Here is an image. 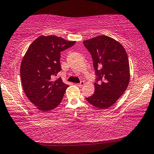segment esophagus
Listing matches in <instances>:
<instances>
[{
	"label": "esophagus",
	"instance_id": "esophagus-1",
	"mask_svg": "<svg viewBox=\"0 0 154 154\" xmlns=\"http://www.w3.org/2000/svg\"><path fill=\"white\" fill-rule=\"evenodd\" d=\"M84 83H85L84 82H83V81H82V82H80V83H77L76 85L78 87H82V86H83V85H84Z\"/></svg>",
	"mask_w": 154,
	"mask_h": 154
}]
</instances>
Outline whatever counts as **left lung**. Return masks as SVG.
I'll use <instances>...</instances> for the list:
<instances>
[{"instance_id":"1","label":"left lung","mask_w":154,"mask_h":154,"mask_svg":"<svg viewBox=\"0 0 154 154\" xmlns=\"http://www.w3.org/2000/svg\"><path fill=\"white\" fill-rule=\"evenodd\" d=\"M92 56L96 82L94 94L85 98L98 109H107L126 91L130 81L129 61L120 43L102 35L83 41Z\"/></svg>"}]
</instances>
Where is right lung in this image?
I'll use <instances>...</instances> for the list:
<instances>
[{
  "instance_id": "obj_1",
  "label": "right lung",
  "mask_w": 154,
  "mask_h": 154,
  "mask_svg": "<svg viewBox=\"0 0 154 154\" xmlns=\"http://www.w3.org/2000/svg\"><path fill=\"white\" fill-rule=\"evenodd\" d=\"M75 43L54 35L41 36L33 41L23 58L20 67L23 89L39 110H52L61 103L69 85L61 78L54 81L53 77L62 69L61 51Z\"/></svg>"
}]
</instances>
